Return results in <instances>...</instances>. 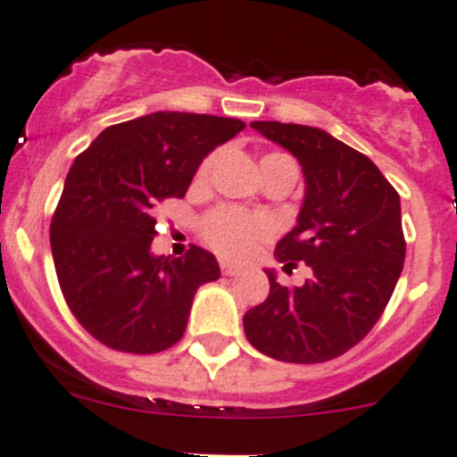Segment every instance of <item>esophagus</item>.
I'll use <instances>...</instances> for the list:
<instances>
[{
  "label": "esophagus",
  "instance_id": "esophagus-1",
  "mask_svg": "<svg viewBox=\"0 0 457 457\" xmlns=\"http://www.w3.org/2000/svg\"><path fill=\"white\" fill-rule=\"evenodd\" d=\"M220 271H223L225 276H241L243 267L241 265H234V262L223 261V262H220Z\"/></svg>",
  "mask_w": 457,
  "mask_h": 457
}]
</instances>
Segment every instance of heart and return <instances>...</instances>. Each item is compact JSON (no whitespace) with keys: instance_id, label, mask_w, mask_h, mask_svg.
<instances>
[{"instance_id":"1","label":"heart","mask_w":457,"mask_h":457,"mask_svg":"<svg viewBox=\"0 0 457 457\" xmlns=\"http://www.w3.org/2000/svg\"><path fill=\"white\" fill-rule=\"evenodd\" d=\"M216 155H208L201 162L196 177L205 179L212 170ZM273 164H293V160L285 153H267L261 160V170ZM295 166V164H293ZM276 232V225L265 214L243 212L238 208H216L201 223V237L225 258H245L253 252L262 241H269Z\"/></svg>"}]
</instances>
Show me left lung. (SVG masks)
<instances>
[{"mask_svg": "<svg viewBox=\"0 0 457 457\" xmlns=\"http://www.w3.org/2000/svg\"><path fill=\"white\" fill-rule=\"evenodd\" d=\"M252 127L302 164L304 204L276 258L285 269L306 262L313 276L289 289L267 271L269 295L245 313V335L278 361H330L361 342L390 302L405 261L401 196L363 153L321 129Z\"/></svg>", "mask_w": 457, "mask_h": 457, "instance_id": "1", "label": "left lung"}]
</instances>
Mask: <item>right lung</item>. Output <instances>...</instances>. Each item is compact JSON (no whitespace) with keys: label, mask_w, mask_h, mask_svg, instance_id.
<instances>
[{"label":"right lung","mask_w":457,"mask_h":457,"mask_svg":"<svg viewBox=\"0 0 457 457\" xmlns=\"http://www.w3.org/2000/svg\"><path fill=\"white\" fill-rule=\"evenodd\" d=\"M243 129L234 118L157 112L107 127L76 157L50 245L67 306L100 344L153 354L184 337L196 289L220 269L196 245L181 258L153 256V214L181 199L204 157Z\"/></svg>","instance_id":"right-lung-1"}]
</instances>
